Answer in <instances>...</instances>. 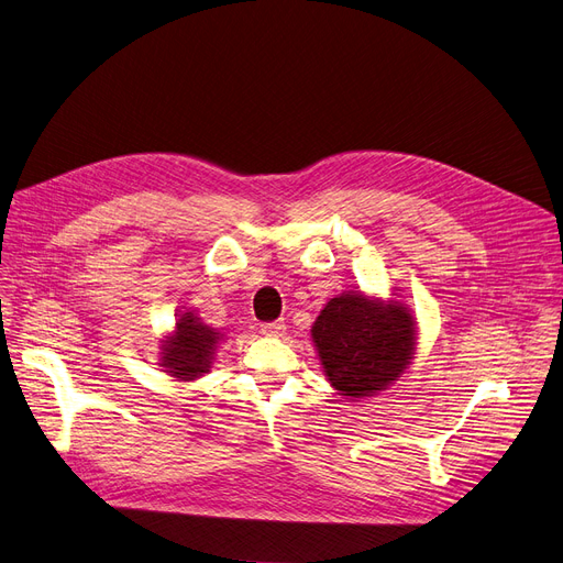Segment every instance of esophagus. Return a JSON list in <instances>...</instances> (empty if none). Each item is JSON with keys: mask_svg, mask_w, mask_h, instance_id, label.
<instances>
[{"mask_svg": "<svg viewBox=\"0 0 563 563\" xmlns=\"http://www.w3.org/2000/svg\"><path fill=\"white\" fill-rule=\"evenodd\" d=\"M262 333L269 338H280L285 333V323L283 321H272V323H262Z\"/></svg>", "mask_w": 563, "mask_h": 563, "instance_id": "1", "label": "esophagus"}]
</instances>
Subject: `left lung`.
Segmentation results:
<instances>
[{"label": "left lung", "instance_id": "1", "mask_svg": "<svg viewBox=\"0 0 563 563\" xmlns=\"http://www.w3.org/2000/svg\"><path fill=\"white\" fill-rule=\"evenodd\" d=\"M310 338L338 395L374 397L395 386L418 351V321L410 308L365 291H342L314 319Z\"/></svg>", "mask_w": 563, "mask_h": 563}]
</instances>
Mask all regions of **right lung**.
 Wrapping results in <instances>:
<instances>
[{"mask_svg":"<svg viewBox=\"0 0 563 563\" xmlns=\"http://www.w3.org/2000/svg\"><path fill=\"white\" fill-rule=\"evenodd\" d=\"M223 333L207 327L191 310H180L173 331L159 340V367L173 380H196L212 367Z\"/></svg>","mask_w":563,"mask_h":563,"instance_id":"right-lung-1","label":"right lung"}]
</instances>
